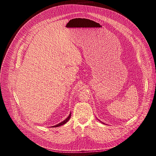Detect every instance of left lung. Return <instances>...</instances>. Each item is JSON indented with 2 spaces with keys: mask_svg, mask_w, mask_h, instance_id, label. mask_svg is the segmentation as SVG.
I'll return each instance as SVG.
<instances>
[{
  "mask_svg": "<svg viewBox=\"0 0 156 156\" xmlns=\"http://www.w3.org/2000/svg\"><path fill=\"white\" fill-rule=\"evenodd\" d=\"M100 122H101V121H100ZM102 123H103V122H102ZM103 124H104V123H103Z\"/></svg>",
  "mask_w": 156,
  "mask_h": 156,
  "instance_id": "obj_1",
  "label": "left lung"
}]
</instances>
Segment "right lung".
<instances>
[{
    "mask_svg": "<svg viewBox=\"0 0 156 156\" xmlns=\"http://www.w3.org/2000/svg\"><path fill=\"white\" fill-rule=\"evenodd\" d=\"M71 113H70V114L69 115V116L67 117V119H65L64 120H63L62 122H61L60 123L58 124L57 125L53 126H51V127H52V128H54V127H59V126H62V125L65 124V123H67V122L69 121V120L70 119V118H71Z\"/></svg>",
    "mask_w": 156,
    "mask_h": 156,
    "instance_id": "right-lung-1",
    "label": "right lung"
}]
</instances>
